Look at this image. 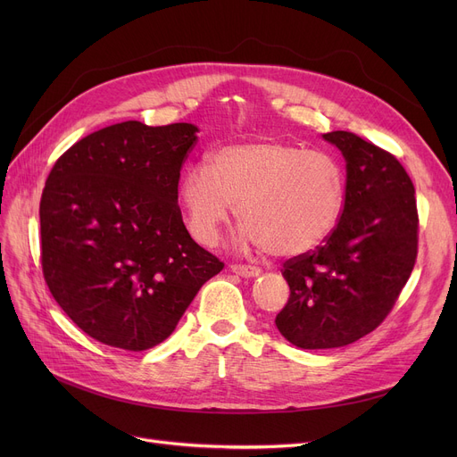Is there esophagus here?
Listing matches in <instances>:
<instances>
[{
    "label": "esophagus",
    "instance_id": "1",
    "mask_svg": "<svg viewBox=\"0 0 457 457\" xmlns=\"http://www.w3.org/2000/svg\"><path fill=\"white\" fill-rule=\"evenodd\" d=\"M231 272H235L237 276L241 278H255L261 274V270L257 267L252 265H231Z\"/></svg>",
    "mask_w": 457,
    "mask_h": 457
}]
</instances>
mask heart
<instances>
[{
  "mask_svg": "<svg viewBox=\"0 0 457 457\" xmlns=\"http://www.w3.org/2000/svg\"><path fill=\"white\" fill-rule=\"evenodd\" d=\"M179 196L200 245L216 243L237 204L238 243L295 257L317 248L337 224L345 174L331 155L291 142H237L214 150L209 166H190Z\"/></svg>",
  "mask_w": 457,
  "mask_h": 457,
  "instance_id": "1",
  "label": "heart"
}]
</instances>
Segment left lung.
Wrapping results in <instances>:
<instances>
[{
  "label": "left lung",
  "instance_id": "1",
  "mask_svg": "<svg viewBox=\"0 0 457 457\" xmlns=\"http://www.w3.org/2000/svg\"><path fill=\"white\" fill-rule=\"evenodd\" d=\"M322 137L346 161L343 211L320 246L285 261L291 296L276 317L283 337L303 350L346 346L374 331L419 248L415 187L400 161L350 131Z\"/></svg>",
  "mask_w": 457,
  "mask_h": 457
}]
</instances>
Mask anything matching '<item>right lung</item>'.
<instances>
[{
	"instance_id": "1",
	"label": "right lung",
	"mask_w": 457,
	"mask_h": 457,
	"mask_svg": "<svg viewBox=\"0 0 457 457\" xmlns=\"http://www.w3.org/2000/svg\"><path fill=\"white\" fill-rule=\"evenodd\" d=\"M196 131L114 124L78 140L46 179L38 212L47 289L107 346L142 352L162 343L224 269L192 241L178 205Z\"/></svg>"
}]
</instances>
